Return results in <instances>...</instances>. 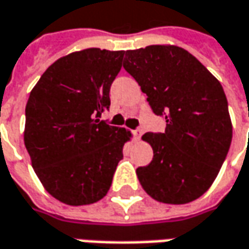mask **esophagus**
I'll list each match as a JSON object with an SVG mask.
<instances>
[{
    "label": "esophagus",
    "instance_id": "obj_1",
    "mask_svg": "<svg viewBox=\"0 0 249 249\" xmlns=\"http://www.w3.org/2000/svg\"><path fill=\"white\" fill-rule=\"evenodd\" d=\"M133 134H134V137H136V140H140L141 136L144 134V130H142L141 127H137L136 130H133Z\"/></svg>",
    "mask_w": 249,
    "mask_h": 249
}]
</instances>
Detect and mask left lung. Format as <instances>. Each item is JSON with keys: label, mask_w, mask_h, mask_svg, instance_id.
Returning a JSON list of instances; mask_svg holds the SVG:
<instances>
[{"label": "left lung", "mask_w": 249, "mask_h": 249, "mask_svg": "<svg viewBox=\"0 0 249 249\" xmlns=\"http://www.w3.org/2000/svg\"><path fill=\"white\" fill-rule=\"evenodd\" d=\"M131 75L152 111L166 119L164 133H146L153 159L137 168L145 192L161 203L185 204L213 185L231 142L222 85L197 58L178 46L151 45L126 52Z\"/></svg>", "instance_id": "left-lung-1"}]
</instances>
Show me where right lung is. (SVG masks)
Here are the masks:
<instances>
[{"instance_id": "1", "label": "right lung", "mask_w": 249, "mask_h": 249, "mask_svg": "<svg viewBox=\"0 0 249 249\" xmlns=\"http://www.w3.org/2000/svg\"><path fill=\"white\" fill-rule=\"evenodd\" d=\"M123 51L90 48L54 61L31 90L24 145L45 189L68 206L91 204L109 191L130 133L109 126L111 85Z\"/></svg>"}]
</instances>
